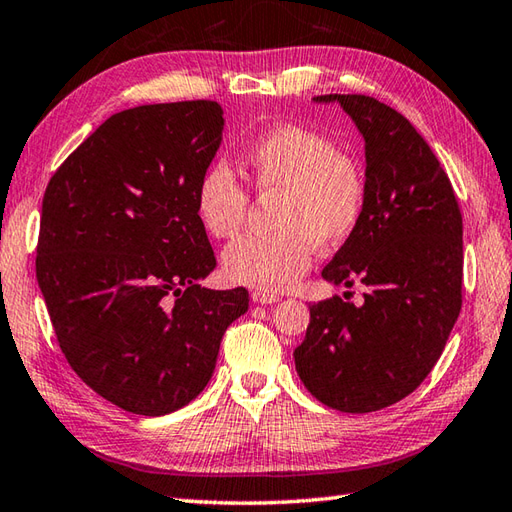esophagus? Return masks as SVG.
Masks as SVG:
<instances>
[{
  "label": "esophagus",
  "instance_id": "esophagus-1",
  "mask_svg": "<svg viewBox=\"0 0 512 512\" xmlns=\"http://www.w3.org/2000/svg\"><path fill=\"white\" fill-rule=\"evenodd\" d=\"M252 301L258 305H272V303L281 301V296L274 292H263V289H256V292H252Z\"/></svg>",
  "mask_w": 512,
  "mask_h": 512
}]
</instances>
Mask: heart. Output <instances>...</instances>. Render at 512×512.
<instances>
[{"label":"heart","mask_w":512,"mask_h":512,"mask_svg":"<svg viewBox=\"0 0 512 512\" xmlns=\"http://www.w3.org/2000/svg\"><path fill=\"white\" fill-rule=\"evenodd\" d=\"M243 165L258 196H276V231L231 243L223 254L225 276L263 292H283L310 269L314 245L339 247L359 229L368 198L365 173L330 138L298 124L260 133L243 149ZM194 209L205 234L225 240L243 227L249 196L236 173L216 162L200 173Z\"/></svg>","instance_id":"1"}]
</instances>
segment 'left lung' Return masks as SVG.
<instances>
[{"mask_svg":"<svg viewBox=\"0 0 512 512\" xmlns=\"http://www.w3.org/2000/svg\"><path fill=\"white\" fill-rule=\"evenodd\" d=\"M339 102L365 140V214L323 278L368 287L363 303L310 307L296 372L327 408L363 414L408 397L435 368L461 312L464 225L446 171L417 129L370 95ZM347 298V296H345Z\"/></svg>","mask_w":512,"mask_h":512,"instance_id":"1","label":"left lung"}]
</instances>
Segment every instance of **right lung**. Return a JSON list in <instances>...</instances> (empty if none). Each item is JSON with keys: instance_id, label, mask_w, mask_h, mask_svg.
Listing matches in <instances>:
<instances>
[{"instance_id": "right-lung-1", "label": "right lung", "mask_w": 512, "mask_h": 512, "mask_svg": "<svg viewBox=\"0 0 512 512\" xmlns=\"http://www.w3.org/2000/svg\"><path fill=\"white\" fill-rule=\"evenodd\" d=\"M211 100L111 115L48 180L35 272L75 374L133 414L160 417L205 390L245 287L207 289L216 256L194 191L223 140Z\"/></svg>"}]
</instances>
